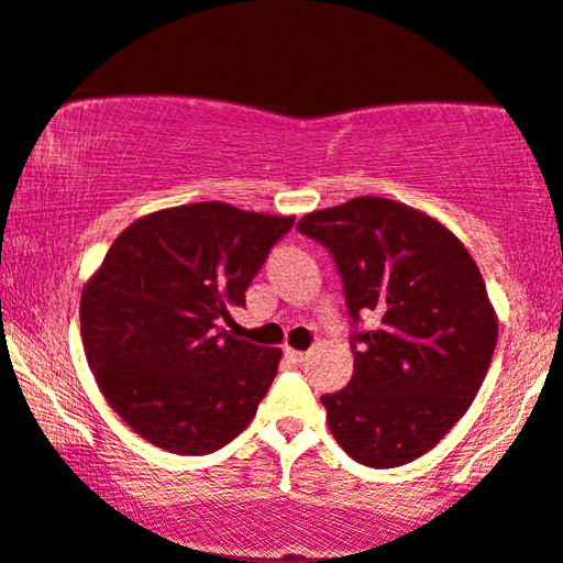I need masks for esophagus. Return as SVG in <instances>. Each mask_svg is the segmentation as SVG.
Masks as SVG:
<instances>
[{"mask_svg": "<svg viewBox=\"0 0 563 563\" xmlns=\"http://www.w3.org/2000/svg\"><path fill=\"white\" fill-rule=\"evenodd\" d=\"M286 355H288L290 361H294V364H303V361L309 358V353H306V351H294V347H288Z\"/></svg>", "mask_w": 563, "mask_h": 563, "instance_id": "34e87169", "label": "esophagus"}]
</instances>
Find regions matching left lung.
I'll list each match as a JSON object with an SVG mask.
<instances>
[{
	"mask_svg": "<svg viewBox=\"0 0 563 563\" xmlns=\"http://www.w3.org/2000/svg\"><path fill=\"white\" fill-rule=\"evenodd\" d=\"M330 249L353 322V376L324 395L334 441L368 467L421 457L465 416L494 358L499 319L465 244L384 197L314 210L296 225Z\"/></svg>",
	"mask_w": 563,
	"mask_h": 563,
	"instance_id": "1",
	"label": "left lung"
}]
</instances>
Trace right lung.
Returning <instances> with one entry per match:
<instances>
[{
	"mask_svg": "<svg viewBox=\"0 0 563 563\" xmlns=\"http://www.w3.org/2000/svg\"><path fill=\"white\" fill-rule=\"evenodd\" d=\"M294 216L195 202L119 233L85 283L80 330L98 389L122 421L176 454H210L252 423L280 364L220 327Z\"/></svg>",
	"mask_w": 563,
	"mask_h": 563,
	"instance_id": "add662e5",
	"label": "right lung"
}]
</instances>
